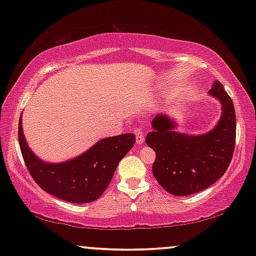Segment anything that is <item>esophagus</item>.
Segmentation results:
<instances>
[{"label": "esophagus", "instance_id": "1", "mask_svg": "<svg viewBox=\"0 0 256 256\" xmlns=\"http://www.w3.org/2000/svg\"><path fill=\"white\" fill-rule=\"evenodd\" d=\"M134 134L136 136V143H138V144H142V143L144 142V136H143L141 129H135Z\"/></svg>", "mask_w": 256, "mask_h": 256}]
</instances>
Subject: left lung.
I'll list each match as a JSON object with an SVG mask.
<instances>
[{
	"label": "left lung",
	"mask_w": 256,
	"mask_h": 256,
	"mask_svg": "<svg viewBox=\"0 0 256 256\" xmlns=\"http://www.w3.org/2000/svg\"><path fill=\"white\" fill-rule=\"evenodd\" d=\"M208 94L222 104V115L211 130L200 135L176 132L177 124L166 113L155 115L146 143L156 152L152 174L164 190L188 196L205 190L225 174L236 146L233 101L218 80Z\"/></svg>",
	"instance_id": "obj_1"
}]
</instances>
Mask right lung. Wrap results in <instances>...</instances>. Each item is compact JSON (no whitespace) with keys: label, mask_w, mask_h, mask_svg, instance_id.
<instances>
[{"label":"right lung","mask_w":256,"mask_h":256,"mask_svg":"<svg viewBox=\"0 0 256 256\" xmlns=\"http://www.w3.org/2000/svg\"><path fill=\"white\" fill-rule=\"evenodd\" d=\"M18 141L28 170L40 188L62 200L86 204L96 200L106 190L118 162L134 146L135 135L129 132L102 138L76 158L50 163L37 157L28 146L20 115Z\"/></svg>","instance_id":"1"}]
</instances>
